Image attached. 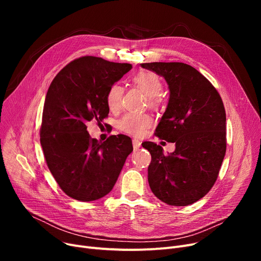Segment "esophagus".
Segmentation results:
<instances>
[{
  "label": "esophagus",
  "instance_id": "1",
  "mask_svg": "<svg viewBox=\"0 0 261 261\" xmlns=\"http://www.w3.org/2000/svg\"><path fill=\"white\" fill-rule=\"evenodd\" d=\"M132 144H133V148H134V150H139L140 149V147H141V142L140 141H138V140H133L132 141Z\"/></svg>",
  "mask_w": 261,
  "mask_h": 261
}]
</instances>
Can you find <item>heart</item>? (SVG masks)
<instances>
[{
	"label": "heart",
	"mask_w": 261,
	"mask_h": 261,
	"mask_svg": "<svg viewBox=\"0 0 261 261\" xmlns=\"http://www.w3.org/2000/svg\"><path fill=\"white\" fill-rule=\"evenodd\" d=\"M133 84L140 90L144 92V94L148 97V103L150 107L155 108L160 105V99L158 95L161 93L163 85L160 77L150 71H143L136 74L133 78ZM123 90L122 88L115 84L110 87L107 93V105L110 110L115 111L121 106ZM152 118L147 114H136V113H128L123 116L119 122L118 127L121 131L126 132L130 135L140 136L145 135L146 131L151 127Z\"/></svg>",
	"instance_id": "obj_1"
}]
</instances>
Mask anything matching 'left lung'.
Listing matches in <instances>:
<instances>
[{
    "instance_id": "left-lung-1",
    "label": "left lung",
    "mask_w": 261,
    "mask_h": 261,
    "mask_svg": "<svg viewBox=\"0 0 261 261\" xmlns=\"http://www.w3.org/2000/svg\"><path fill=\"white\" fill-rule=\"evenodd\" d=\"M165 78L169 100L155 135L175 144L172 153L147 142L151 154L148 182L164 203L186 206L206 195L215 184L226 151V115L222 99L195 67L182 62L142 63Z\"/></svg>"
}]
</instances>
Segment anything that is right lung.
<instances>
[{"label": "right lung", "mask_w": 261, "mask_h": 261, "mask_svg": "<svg viewBox=\"0 0 261 261\" xmlns=\"http://www.w3.org/2000/svg\"><path fill=\"white\" fill-rule=\"evenodd\" d=\"M131 68L129 63L80 57L64 66L48 88L40 142L55 180L75 200L89 202L108 195L132 152L126 135H111L100 143L87 131L88 121L108 116L107 93Z\"/></svg>", "instance_id": "right-lung-1"}]
</instances>
